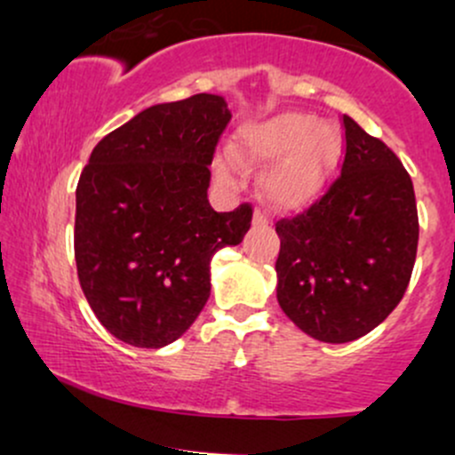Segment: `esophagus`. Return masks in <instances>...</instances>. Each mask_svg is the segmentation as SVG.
I'll list each match as a JSON object with an SVG mask.
<instances>
[{"label": "esophagus", "mask_w": 455, "mask_h": 455, "mask_svg": "<svg viewBox=\"0 0 455 455\" xmlns=\"http://www.w3.org/2000/svg\"><path fill=\"white\" fill-rule=\"evenodd\" d=\"M252 224L254 227H267L269 224V218H267V213L263 212V209H254V213H252Z\"/></svg>", "instance_id": "obj_1"}]
</instances>
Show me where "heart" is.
Returning <instances> with one entry per match:
<instances>
[{"mask_svg":"<svg viewBox=\"0 0 455 455\" xmlns=\"http://www.w3.org/2000/svg\"><path fill=\"white\" fill-rule=\"evenodd\" d=\"M237 153L246 162L267 166L263 196L281 209H300L319 196L341 155V136L311 114L284 112L266 123H254L237 133ZM220 174L228 179L227 168Z\"/></svg>","mask_w":455,"mask_h":455,"instance_id":"1","label":"heart"}]
</instances>
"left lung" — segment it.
Segmentation results:
<instances>
[{
  "label": "left lung",
  "mask_w": 455,
  "mask_h": 455,
  "mask_svg": "<svg viewBox=\"0 0 455 455\" xmlns=\"http://www.w3.org/2000/svg\"><path fill=\"white\" fill-rule=\"evenodd\" d=\"M341 177L315 204L276 222V298L284 315L323 343L382 323L403 298L417 257L411 174L397 155L343 114Z\"/></svg>",
  "instance_id": "1"
}]
</instances>
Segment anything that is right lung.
Instances as JSON below:
<instances>
[{
  "mask_svg": "<svg viewBox=\"0 0 455 455\" xmlns=\"http://www.w3.org/2000/svg\"><path fill=\"white\" fill-rule=\"evenodd\" d=\"M228 121L218 94L151 106L108 133L82 171L79 284L106 331L129 346L177 341L212 291V257L251 228V204L218 213L207 198L209 166Z\"/></svg>",
  "mask_w": 455,
  "mask_h": 455,
  "instance_id": "right-lung-1",
  "label": "right lung"
}]
</instances>
